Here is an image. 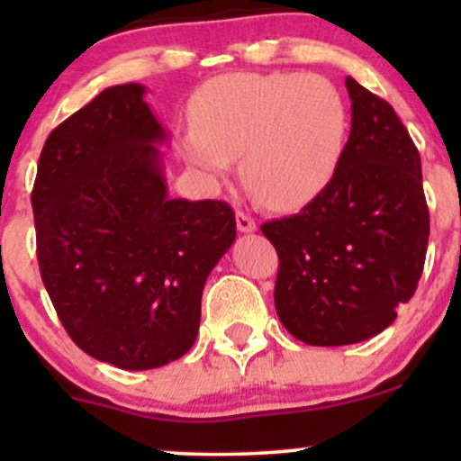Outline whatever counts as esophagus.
Returning a JSON list of instances; mask_svg holds the SVG:
<instances>
[{
    "label": "esophagus",
    "mask_w": 461,
    "mask_h": 461,
    "mask_svg": "<svg viewBox=\"0 0 461 461\" xmlns=\"http://www.w3.org/2000/svg\"><path fill=\"white\" fill-rule=\"evenodd\" d=\"M236 225H238V230L242 231V234H251V231L258 230L256 219H251V216L245 214V212H236Z\"/></svg>",
    "instance_id": "1"
}]
</instances>
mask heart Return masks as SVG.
I'll return each instance as SVG.
<instances>
[{
    "label": "heart",
    "mask_w": 461,
    "mask_h": 461,
    "mask_svg": "<svg viewBox=\"0 0 461 461\" xmlns=\"http://www.w3.org/2000/svg\"><path fill=\"white\" fill-rule=\"evenodd\" d=\"M179 147L194 171L221 182L242 156V179L267 208L293 212L319 199L345 156L340 91L303 73H230L205 84Z\"/></svg>",
    "instance_id": "1"
}]
</instances>
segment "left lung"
<instances>
[{"mask_svg": "<svg viewBox=\"0 0 461 461\" xmlns=\"http://www.w3.org/2000/svg\"><path fill=\"white\" fill-rule=\"evenodd\" d=\"M351 134L330 188L262 225L279 256L275 310L294 338L342 347L382 333L425 267L420 156L393 105L351 76Z\"/></svg>", "mask_w": 461, "mask_h": 461, "instance_id": "1", "label": "left lung"}]
</instances>
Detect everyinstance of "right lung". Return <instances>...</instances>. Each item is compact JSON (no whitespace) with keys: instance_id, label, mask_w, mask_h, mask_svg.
Returning <instances> with one entry per match:
<instances>
[{"instance_id":"add662e5","label":"right lung","mask_w":461,"mask_h":461,"mask_svg":"<svg viewBox=\"0 0 461 461\" xmlns=\"http://www.w3.org/2000/svg\"><path fill=\"white\" fill-rule=\"evenodd\" d=\"M142 84L105 88L51 131L32 190L41 277L84 353L149 370L194 345L201 294L236 240L223 201L168 197V134Z\"/></svg>"}]
</instances>
